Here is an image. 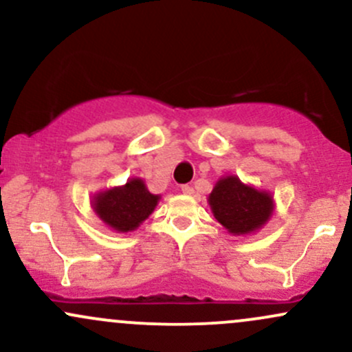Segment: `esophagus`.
<instances>
[{
    "mask_svg": "<svg viewBox=\"0 0 352 352\" xmlns=\"http://www.w3.org/2000/svg\"><path fill=\"white\" fill-rule=\"evenodd\" d=\"M182 192L185 195H192V194H194V187H192V185L185 184V185H182Z\"/></svg>",
    "mask_w": 352,
    "mask_h": 352,
    "instance_id": "obj_1",
    "label": "esophagus"
}]
</instances>
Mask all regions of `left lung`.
I'll list each match as a JSON object with an SVG mask.
<instances>
[{
  "label": "left lung",
  "mask_w": 352,
  "mask_h": 352,
  "mask_svg": "<svg viewBox=\"0 0 352 352\" xmlns=\"http://www.w3.org/2000/svg\"><path fill=\"white\" fill-rule=\"evenodd\" d=\"M208 204L215 219L235 235L261 229L272 214V197L244 185L237 177L219 180Z\"/></svg>",
  "instance_id": "1"
}]
</instances>
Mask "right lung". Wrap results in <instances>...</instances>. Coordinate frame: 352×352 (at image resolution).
<instances>
[{
	"label": "right lung",
	"instance_id": "right-lung-1",
	"mask_svg": "<svg viewBox=\"0 0 352 352\" xmlns=\"http://www.w3.org/2000/svg\"><path fill=\"white\" fill-rule=\"evenodd\" d=\"M158 195L146 190L144 180L133 179L123 187H115L95 197V212L98 217L118 232L137 229L153 212Z\"/></svg>",
	"mask_w": 352,
	"mask_h": 352
}]
</instances>
